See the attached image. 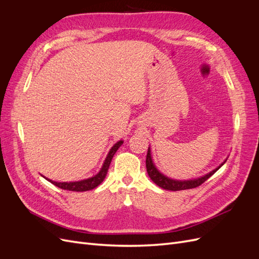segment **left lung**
Returning <instances> with one entry per match:
<instances>
[{
  "mask_svg": "<svg viewBox=\"0 0 259 259\" xmlns=\"http://www.w3.org/2000/svg\"><path fill=\"white\" fill-rule=\"evenodd\" d=\"M226 162V161H225ZM224 162V163H225ZM224 163L222 165H219L216 169L211 170L210 173L206 174L205 176L200 177L198 179H193V180H174V179H170L166 176H164L163 174H161L160 171L155 168L154 164L152 162L151 159V153H150V148H148V152H147V158H146V167H147V171H148V175L152 179V182L154 184L158 185L159 187L163 188V189L165 190H170V191H178V190H186V189H192V188H197L200 185H202L204 182L213 175L215 174L216 171L221 168Z\"/></svg>",
  "mask_w": 259,
  "mask_h": 259,
  "instance_id": "8db88e82",
  "label": "left lung"
}]
</instances>
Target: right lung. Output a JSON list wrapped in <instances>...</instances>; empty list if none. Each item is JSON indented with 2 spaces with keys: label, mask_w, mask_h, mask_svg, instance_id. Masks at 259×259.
<instances>
[{
  "label": "right lung",
  "mask_w": 259,
  "mask_h": 259,
  "mask_svg": "<svg viewBox=\"0 0 259 259\" xmlns=\"http://www.w3.org/2000/svg\"><path fill=\"white\" fill-rule=\"evenodd\" d=\"M122 144H123V142H122V140H120V142H117L110 149V151H109L107 158L105 160V163H104L103 167H101L99 173L97 175L94 176V177H91L89 179L81 180V182H74V183H57V182H53V180L48 179V178H46V179H48L49 182H51L53 185L61 188V189L69 190V191L82 192V191L92 190V189H94V188H96L98 185H100L101 183H103V180L105 179V177L107 175L108 168H109V166H110V163H111V160L113 158V155L116 152L117 149L121 147Z\"/></svg>",
  "instance_id": "add662e5"
}]
</instances>
